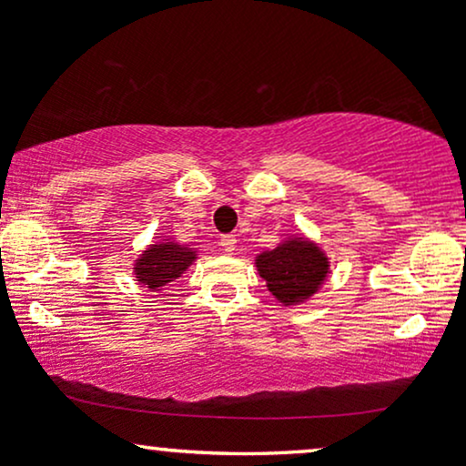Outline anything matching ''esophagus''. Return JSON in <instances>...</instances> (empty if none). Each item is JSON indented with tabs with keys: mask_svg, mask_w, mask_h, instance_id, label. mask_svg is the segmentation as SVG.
<instances>
[{
	"mask_svg": "<svg viewBox=\"0 0 466 466\" xmlns=\"http://www.w3.org/2000/svg\"><path fill=\"white\" fill-rule=\"evenodd\" d=\"M218 243H221V249L228 251V254H232V251L237 249V237H234V234H223Z\"/></svg>",
	"mask_w": 466,
	"mask_h": 466,
	"instance_id": "obj_1",
	"label": "esophagus"
}]
</instances>
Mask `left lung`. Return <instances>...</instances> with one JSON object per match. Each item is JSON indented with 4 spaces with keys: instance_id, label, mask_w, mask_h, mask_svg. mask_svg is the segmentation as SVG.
Listing matches in <instances>:
<instances>
[{
    "instance_id": "obj_1",
    "label": "left lung",
    "mask_w": 466,
    "mask_h": 466,
    "mask_svg": "<svg viewBox=\"0 0 466 466\" xmlns=\"http://www.w3.org/2000/svg\"><path fill=\"white\" fill-rule=\"evenodd\" d=\"M258 274L282 304H298L318 291L329 274V258L304 238H291L256 256Z\"/></svg>"
}]
</instances>
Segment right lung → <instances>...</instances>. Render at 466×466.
<instances>
[{"mask_svg": "<svg viewBox=\"0 0 466 466\" xmlns=\"http://www.w3.org/2000/svg\"><path fill=\"white\" fill-rule=\"evenodd\" d=\"M195 258L197 254L190 248L164 238V243L153 245L144 251L133 269H136V278L142 285L148 289H162L184 274Z\"/></svg>", "mask_w": 466, "mask_h": 466, "instance_id": "add662e5", "label": "right lung"}]
</instances>
